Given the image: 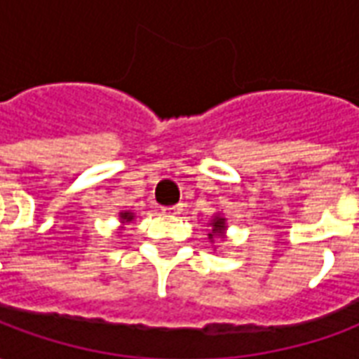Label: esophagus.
<instances>
[{"mask_svg": "<svg viewBox=\"0 0 359 359\" xmlns=\"http://www.w3.org/2000/svg\"><path fill=\"white\" fill-rule=\"evenodd\" d=\"M161 211H163L165 215H179L180 211H182V208H180V205H169V208H163Z\"/></svg>", "mask_w": 359, "mask_h": 359, "instance_id": "34e87169", "label": "esophagus"}]
</instances>
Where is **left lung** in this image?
<instances>
[{
  "label": "left lung",
  "instance_id": "left-lung-1",
  "mask_svg": "<svg viewBox=\"0 0 359 359\" xmlns=\"http://www.w3.org/2000/svg\"><path fill=\"white\" fill-rule=\"evenodd\" d=\"M211 226H213V231L210 234V241L213 242V238L217 236V238H223V234H225V217H221V215H215V219L211 221Z\"/></svg>",
  "mask_w": 359,
  "mask_h": 359
}]
</instances>
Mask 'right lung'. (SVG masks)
Listing matches in <instances>:
<instances>
[{
	"label": "right lung",
	"instance_id": "add662e5",
	"mask_svg": "<svg viewBox=\"0 0 359 359\" xmlns=\"http://www.w3.org/2000/svg\"><path fill=\"white\" fill-rule=\"evenodd\" d=\"M118 219H121V223H130L134 219V213H130V211H123V213H118Z\"/></svg>",
	"mask_w": 359,
	"mask_h": 359
}]
</instances>
